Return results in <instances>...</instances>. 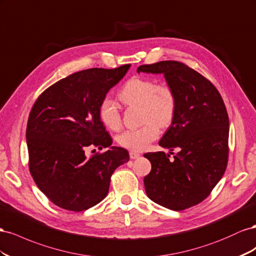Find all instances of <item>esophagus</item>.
<instances>
[{
	"label": "esophagus",
	"mask_w": 256,
	"mask_h": 256,
	"mask_svg": "<svg viewBox=\"0 0 256 256\" xmlns=\"http://www.w3.org/2000/svg\"><path fill=\"white\" fill-rule=\"evenodd\" d=\"M140 156V154L138 152H135V151H130V158L132 160H136Z\"/></svg>",
	"instance_id": "esophagus-1"
}]
</instances>
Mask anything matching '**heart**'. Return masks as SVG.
<instances>
[{
    "instance_id": "b5f03b06",
    "label": "heart",
    "mask_w": 256,
    "mask_h": 256,
    "mask_svg": "<svg viewBox=\"0 0 256 256\" xmlns=\"http://www.w3.org/2000/svg\"><path fill=\"white\" fill-rule=\"evenodd\" d=\"M119 98L128 107L140 108L142 120L144 122L138 128L126 130L118 138L122 147L142 151L158 136V128L168 126L176 112V96L167 84H156L150 78H130L122 86ZM100 121L110 130L121 126V114L116 102L109 96L102 100L98 107Z\"/></svg>"
}]
</instances>
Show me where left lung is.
Returning a JSON list of instances; mask_svg holds the SVG:
<instances>
[{
    "label": "left lung",
    "mask_w": 256,
    "mask_h": 256,
    "mask_svg": "<svg viewBox=\"0 0 256 256\" xmlns=\"http://www.w3.org/2000/svg\"><path fill=\"white\" fill-rule=\"evenodd\" d=\"M137 72L163 74L176 96L172 126L158 144L179 152L172 160L163 151L146 153L151 163L144 178L146 193L172 210L195 206L212 191L228 166L230 121L224 102L208 79L181 62L142 65Z\"/></svg>",
    "instance_id": "left-lung-1"
}]
</instances>
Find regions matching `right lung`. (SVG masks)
<instances>
[{"mask_svg":"<svg viewBox=\"0 0 256 256\" xmlns=\"http://www.w3.org/2000/svg\"><path fill=\"white\" fill-rule=\"evenodd\" d=\"M130 68L74 72L33 105L26 133L28 167L36 186L58 207L78 212L96 206L107 196L116 167L128 162L126 149L112 146L98 107ZM89 146L108 150L88 158Z\"/></svg>","mask_w":256,"mask_h":256,"instance_id":"add662e5","label":"right lung"}]
</instances>
